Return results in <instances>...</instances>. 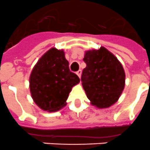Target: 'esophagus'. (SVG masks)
<instances>
[{"instance_id": "1", "label": "esophagus", "mask_w": 150, "mask_h": 150, "mask_svg": "<svg viewBox=\"0 0 150 150\" xmlns=\"http://www.w3.org/2000/svg\"><path fill=\"white\" fill-rule=\"evenodd\" d=\"M81 74H82V71H81V70H79V71H78L77 72H76V74H77V76H79V78L81 77Z\"/></svg>"}]
</instances>
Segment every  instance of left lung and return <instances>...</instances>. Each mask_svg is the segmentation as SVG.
<instances>
[{"mask_svg": "<svg viewBox=\"0 0 150 150\" xmlns=\"http://www.w3.org/2000/svg\"><path fill=\"white\" fill-rule=\"evenodd\" d=\"M86 64L81 81L91 104L107 108L115 104L125 87V74L122 64L104 47L86 52Z\"/></svg>", "mask_w": 150, "mask_h": 150, "instance_id": "obj_1", "label": "left lung"}]
</instances>
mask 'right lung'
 <instances>
[{
  "instance_id": "1",
  "label": "right lung",
  "mask_w": 150,
  "mask_h": 150,
  "mask_svg": "<svg viewBox=\"0 0 150 150\" xmlns=\"http://www.w3.org/2000/svg\"><path fill=\"white\" fill-rule=\"evenodd\" d=\"M79 78L69 69L63 50L50 49L33 68L30 91L33 100L41 109L55 112L66 105L72 87Z\"/></svg>"
}]
</instances>
